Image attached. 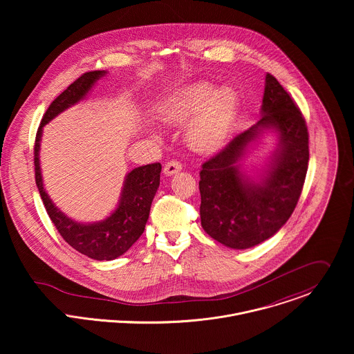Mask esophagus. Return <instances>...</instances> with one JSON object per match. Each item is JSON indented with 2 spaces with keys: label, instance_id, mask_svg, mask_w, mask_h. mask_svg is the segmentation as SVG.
<instances>
[{
  "label": "esophagus",
  "instance_id": "obj_1",
  "mask_svg": "<svg viewBox=\"0 0 354 354\" xmlns=\"http://www.w3.org/2000/svg\"><path fill=\"white\" fill-rule=\"evenodd\" d=\"M181 169H183V165H181L180 162H177V160H170V162H167V163L165 165V167H163V174H165V176H173V174L181 171Z\"/></svg>",
  "mask_w": 354,
  "mask_h": 354
}]
</instances>
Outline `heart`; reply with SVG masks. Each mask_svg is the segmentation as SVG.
Returning <instances> with one entry per match:
<instances>
[{"mask_svg": "<svg viewBox=\"0 0 354 354\" xmlns=\"http://www.w3.org/2000/svg\"><path fill=\"white\" fill-rule=\"evenodd\" d=\"M207 82L194 83L177 91L159 106V117L167 124H185V140L196 151L218 150L229 136L239 111L234 88L212 90Z\"/></svg>", "mask_w": 354, "mask_h": 354, "instance_id": "heart-1", "label": "heart"}]
</instances>
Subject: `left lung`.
Wrapping results in <instances>:
<instances>
[{
    "instance_id": "1",
    "label": "left lung",
    "mask_w": 354,
    "mask_h": 354,
    "mask_svg": "<svg viewBox=\"0 0 354 354\" xmlns=\"http://www.w3.org/2000/svg\"><path fill=\"white\" fill-rule=\"evenodd\" d=\"M261 118L204 162L199 189L204 232L233 250H247L272 237L293 214L308 160V129L300 109L279 82L266 75ZM267 130L279 145L254 182L239 162Z\"/></svg>"
}]
</instances>
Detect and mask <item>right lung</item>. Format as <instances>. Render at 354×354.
I'll return each mask as SVG.
<instances>
[{
	"instance_id": "obj_1",
	"label": "right lung",
	"mask_w": 354,
	"mask_h": 354,
	"mask_svg": "<svg viewBox=\"0 0 354 354\" xmlns=\"http://www.w3.org/2000/svg\"><path fill=\"white\" fill-rule=\"evenodd\" d=\"M106 73L104 71H94L82 75L51 102L37 132L34 149L35 181L51 222L72 248L95 260L117 259L127 252L143 234L150 215L152 199L159 187L160 163H151L131 170L125 176L117 208L100 222L84 223L69 218L51 202L44 187L39 150L44 127L64 110L83 101Z\"/></svg>"
}]
</instances>
